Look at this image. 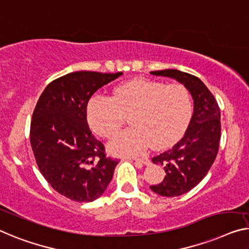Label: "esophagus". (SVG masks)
<instances>
[{"label":"esophagus","mask_w":249,"mask_h":249,"mask_svg":"<svg viewBox=\"0 0 249 249\" xmlns=\"http://www.w3.org/2000/svg\"><path fill=\"white\" fill-rule=\"evenodd\" d=\"M133 160L136 161V162H140V163H143V164H148L150 163V160H148L147 158H134Z\"/></svg>","instance_id":"1"}]
</instances>
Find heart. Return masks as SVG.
Instances as JSON below:
<instances>
[{"label": "heart", "mask_w": 249, "mask_h": 249, "mask_svg": "<svg viewBox=\"0 0 249 249\" xmlns=\"http://www.w3.org/2000/svg\"><path fill=\"white\" fill-rule=\"evenodd\" d=\"M192 98L180 84L168 85L135 79L117 86L112 98L96 95L88 103L87 118L96 134L114 136L131 116L132 128L120 133L108 144L109 151L121 157L141 154L153 144L155 148L171 146L190 122Z\"/></svg>", "instance_id": "heart-1"}]
</instances>
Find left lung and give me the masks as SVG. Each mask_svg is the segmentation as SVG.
Returning <instances> with one entry per match:
<instances>
[{
	"label": "left lung",
	"mask_w": 249,
	"mask_h": 249,
	"mask_svg": "<svg viewBox=\"0 0 249 249\" xmlns=\"http://www.w3.org/2000/svg\"><path fill=\"white\" fill-rule=\"evenodd\" d=\"M176 79L188 88L194 99V114L184 135L171 150L152 159L164 166L165 177L151 190L163 196H178L194 189L209 171L220 141V109L209 89L198 77L177 69L151 71Z\"/></svg>",
	"instance_id": "left-lung-1"
}]
</instances>
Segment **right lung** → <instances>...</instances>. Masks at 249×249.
Wrapping results in <instances>:
<instances>
[{
    "label": "right lung",
    "instance_id": "1",
    "mask_svg": "<svg viewBox=\"0 0 249 249\" xmlns=\"http://www.w3.org/2000/svg\"><path fill=\"white\" fill-rule=\"evenodd\" d=\"M123 72H70L50 83L32 115L30 142L44 179L58 194L90 202L105 192L118 161L91 134L87 104Z\"/></svg>",
    "mask_w": 249,
    "mask_h": 249
}]
</instances>
